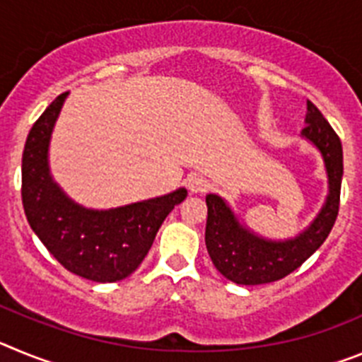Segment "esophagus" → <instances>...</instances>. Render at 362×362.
I'll return each instance as SVG.
<instances>
[{
  "instance_id": "esophagus-1",
  "label": "esophagus",
  "mask_w": 362,
  "mask_h": 362,
  "mask_svg": "<svg viewBox=\"0 0 362 362\" xmlns=\"http://www.w3.org/2000/svg\"><path fill=\"white\" fill-rule=\"evenodd\" d=\"M187 188L192 194H203L209 188V181L199 174H190L187 177Z\"/></svg>"
}]
</instances>
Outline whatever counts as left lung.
<instances>
[{
  "mask_svg": "<svg viewBox=\"0 0 362 362\" xmlns=\"http://www.w3.org/2000/svg\"><path fill=\"white\" fill-rule=\"evenodd\" d=\"M306 127L300 130V137L321 153L328 194L319 214L303 232L288 239L263 238L241 223L223 197L216 194L206 196V250L221 276L232 283L250 286L286 277L326 241L337 219L343 181V146L319 108L310 101H306Z\"/></svg>",
  "mask_w": 362,
  "mask_h": 362,
  "instance_id": "obj_1",
  "label": "left lung"
}]
</instances>
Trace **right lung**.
<instances>
[{
	"label": "right lung",
	"mask_w": 362,
	"mask_h": 362,
	"mask_svg": "<svg viewBox=\"0 0 362 362\" xmlns=\"http://www.w3.org/2000/svg\"><path fill=\"white\" fill-rule=\"evenodd\" d=\"M69 92L57 95L28 132L21 161V197L28 225L69 272L95 283L129 277L148 254L156 233L187 188L117 209L76 203L54 181L49 165L52 130Z\"/></svg>",
	"instance_id": "obj_1"
}]
</instances>
